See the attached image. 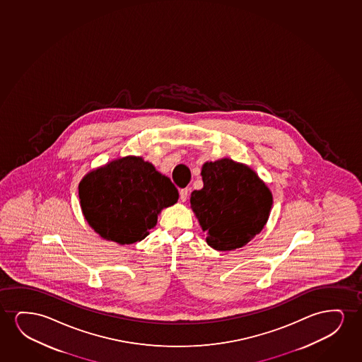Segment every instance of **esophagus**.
Returning <instances> with one entry per match:
<instances>
[{"label": "esophagus", "mask_w": 362, "mask_h": 362, "mask_svg": "<svg viewBox=\"0 0 362 362\" xmlns=\"http://www.w3.org/2000/svg\"><path fill=\"white\" fill-rule=\"evenodd\" d=\"M189 190H190V189L189 188L180 189V192H179V195H180V200H182V202H185V200L188 199Z\"/></svg>", "instance_id": "esophagus-1"}]
</instances>
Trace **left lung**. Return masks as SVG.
<instances>
[{"mask_svg":"<svg viewBox=\"0 0 362 362\" xmlns=\"http://www.w3.org/2000/svg\"><path fill=\"white\" fill-rule=\"evenodd\" d=\"M202 177L203 189L194 190L190 205L206 243L218 251L243 247L267 223L269 189L252 169L228 158L204 164Z\"/></svg>","mask_w":362,"mask_h":362,"instance_id":"8db88e82","label":"left lung"}]
</instances>
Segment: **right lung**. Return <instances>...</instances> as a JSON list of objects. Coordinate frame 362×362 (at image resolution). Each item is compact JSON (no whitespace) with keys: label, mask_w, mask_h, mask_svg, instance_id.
Returning a JSON list of instances; mask_svg holds the SVG:
<instances>
[{"label":"right lung","mask_w":362,"mask_h":362,"mask_svg":"<svg viewBox=\"0 0 362 362\" xmlns=\"http://www.w3.org/2000/svg\"><path fill=\"white\" fill-rule=\"evenodd\" d=\"M81 210L101 238L119 245L144 240L163 208L178 202L170 179L139 157H124L85 175Z\"/></svg>","instance_id":"add662e5"}]
</instances>
